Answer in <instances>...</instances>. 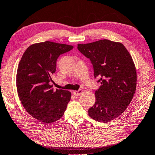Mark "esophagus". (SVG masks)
I'll use <instances>...</instances> for the list:
<instances>
[{"label":"esophagus","mask_w":155,"mask_h":155,"mask_svg":"<svg viewBox=\"0 0 155 155\" xmlns=\"http://www.w3.org/2000/svg\"><path fill=\"white\" fill-rule=\"evenodd\" d=\"M82 92V90H78V91H75L73 92V94L75 96H80Z\"/></svg>","instance_id":"1"}]
</instances>
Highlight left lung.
Wrapping results in <instances>:
<instances>
[{"mask_svg":"<svg viewBox=\"0 0 155 155\" xmlns=\"http://www.w3.org/2000/svg\"><path fill=\"white\" fill-rule=\"evenodd\" d=\"M77 48L91 60L94 76L101 84L95 92L96 102L88 115L96 121L107 123L120 116L134 98L137 85L134 62L120 42L101 39L78 44Z\"/></svg>","mask_w":155,"mask_h":155,"instance_id":"1","label":"left lung"}]
</instances>
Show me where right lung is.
I'll return each mask as SVG.
<instances>
[{"mask_svg": "<svg viewBox=\"0 0 155 155\" xmlns=\"http://www.w3.org/2000/svg\"><path fill=\"white\" fill-rule=\"evenodd\" d=\"M73 48L48 41L34 44L25 51L18 67L16 88L21 103L29 114L45 124L61 118L71 100L69 91H54L50 82L57 58Z\"/></svg>", "mask_w": 155, "mask_h": 155, "instance_id": "right-lung-1", "label": "right lung"}]
</instances>
